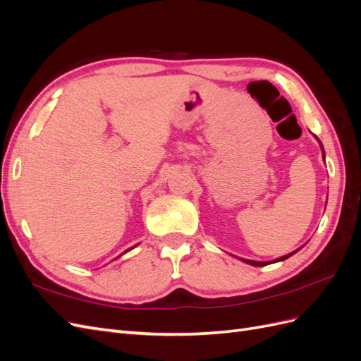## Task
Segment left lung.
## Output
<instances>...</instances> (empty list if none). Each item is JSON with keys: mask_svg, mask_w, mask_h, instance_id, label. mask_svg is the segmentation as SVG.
I'll use <instances>...</instances> for the list:
<instances>
[{"mask_svg": "<svg viewBox=\"0 0 361 361\" xmlns=\"http://www.w3.org/2000/svg\"><path fill=\"white\" fill-rule=\"evenodd\" d=\"M318 140V138H316ZM319 141V140H318ZM319 146H321V149H322V158H324V161H325V152H324V146H322V143L319 141ZM300 250V248H298ZM298 250H295V251H292V253H289V255H286V256H281V257H277L276 260H272V264H276V262H281V260H286L288 257H290L292 255H295L297 253ZM243 262H245V264H248V265H253V267H265V265H269L271 262H257V260H248V259H241Z\"/></svg>", "mask_w": 361, "mask_h": 361, "instance_id": "left-lung-1", "label": "left lung"}]
</instances>
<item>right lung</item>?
Masks as SVG:
<instances>
[{"instance_id":"right-lung-1","label":"right lung","mask_w":361,"mask_h":361,"mask_svg":"<svg viewBox=\"0 0 361 361\" xmlns=\"http://www.w3.org/2000/svg\"><path fill=\"white\" fill-rule=\"evenodd\" d=\"M133 248H134V247H133ZM133 248H128V250L125 251V253H128V251H130V250H133ZM125 253H122V255H125ZM122 255H120V256H122ZM120 256H118V257H120Z\"/></svg>"}]
</instances>
